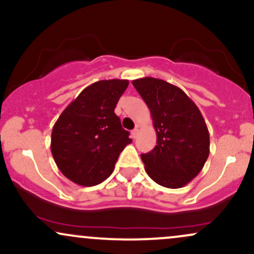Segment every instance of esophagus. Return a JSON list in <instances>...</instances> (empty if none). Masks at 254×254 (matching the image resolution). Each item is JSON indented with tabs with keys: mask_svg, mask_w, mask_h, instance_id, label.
Returning <instances> with one entry per match:
<instances>
[{
	"mask_svg": "<svg viewBox=\"0 0 254 254\" xmlns=\"http://www.w3.org/2000/svg\"><path fill=\"white\" fill-rule=\"evenodd\" d=\"M138 127H136L135 129H133L132 131H131V136H132V138H136L137 135H138Z\"/></svg>",
	"mask_w": 254,
	"mask_h": 254,
	"instance_id": "34e87169",
	"label": "esophagus"
}]
</instances>
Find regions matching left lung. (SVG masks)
<instances>
[{
	"instance_id": "left-lung-1",
	"label": "left lung",
	"mask_w": 254,
	"mask_h": 254,
	"mask_svg": "<svg viewBox=\"0 0 254 254\" xmlns=\"http://www.w3.org/2000/svg\"><path fill=\"white\" fill-rule=\"evenodd\" d=\"M150 110L156 145L142 154L145 172L168 189L185 186L198 176L210 151V137L202 113L179 87L154 77L132 81Z\"/></svg>"
}]
</instances>
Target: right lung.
<instances>
[{"instance_id": "add662e5", "label": "right lung", "mask_w": 254, "mask_h": 254, "mask_svg": "<svg viewBox=\"0 0 254 254\" xmlns=\"http://www.w3.org/2000/svg\"><path fill=\"white\" fill-rule=\"evenodd\" d=\"M127 80H101L86 87L52 127L51 153L60 171L81 186L106 180L122 150L131 143L115 113Z\"/></svg>"}]
</instances>
